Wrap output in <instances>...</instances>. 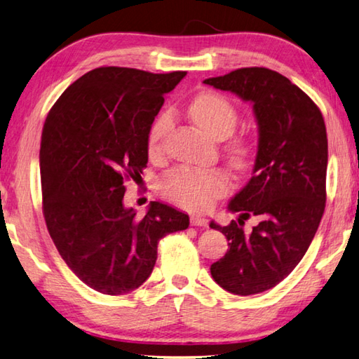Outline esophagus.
Listing matches in <instances>:
<instances>
[{
    "label": "esophagus",
    "mask_w": 359,
    "mask_h": 359,
    "mask_svg": "<svg viewBox=\"0 0 359 359\" xmlns=\"http://www.w3.org/2000/svg\"><path fill=\"white\" fill-rule=\"evenodd\" d=\"M191 225L192 226L206 228L208 226V219L206 217H201V215H192V217H191Z\"/></svg>",
    "instance_id": "34e87169"
}]
</instances>
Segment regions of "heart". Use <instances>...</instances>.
<instances>
[{
    "label": "heart",
    "instance_id": "b5f03b06",
    "mask_svg": "<svg viewBox=\"0 0 359 359\" xmlns=\"http://www.w3.org/2000/svg\"><path fill=\"white\" fill-rule=\"evenodd\" d=\"M192 120L214 139H225L238 125L239 112L231 100L217 92H203L189 106ZM173 126L172 112H162L154 118L147 134V148L150 154H158L168 131ZM228 158L236 168L248 167L253 150L247 142L236 140L226 148ZM159 192L164 198L189 211H205L214 200L229 189V177L220 168L177 167L159 180Z\"/></svg>",
    "mask_w": 359,
    "mask_h": 359
}]
</instances>
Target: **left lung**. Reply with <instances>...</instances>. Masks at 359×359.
I'll return each instance as SVG.
<instances>
[{
    "label": "left lung",
    "instance_id": "1",
    "mask_svg": "<svg viewBox=\"0 0 359 359\" xmlns=\"http://www.w3.org/2000/svg\"><path fill=\"white\" fill-rule=\"evenodd\" d=\"M205 84L253 103L258 120L253 177L228 205L241 217L209 226L229 241L226 255L211 266L214 281L236 295L259 294L292 272L319 228L327 201L325 121L300 87L264 67L238 69ZM250 215L260 223L247 235L243 219Z\"/></svg>",
    "mask_w": 359,
    "mask_h": 359
}]
</instances>
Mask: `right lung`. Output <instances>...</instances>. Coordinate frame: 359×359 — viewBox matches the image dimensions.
Masks as SVG:
<instances>
[{
    "mask_svg": "<svg viewBox=\"0 0 359 359\" xmlns=\"http://www.w3.org/2000/svg\"><path fill=\"white\" fill-rule=\"evenodd\" d=\"M186 72L100 67L67 87L46 116L40 142L43 217L78 278L106 295L142 286L158 242L189 226V215L151 201L145 217L123 206L128 180L147 167V134Z\"/></svg>",
    "mask_w": 359,
    "mask_h": 359,
    "instance_id": "add662e5",
    "label": "right lung"
}]
</instances>
